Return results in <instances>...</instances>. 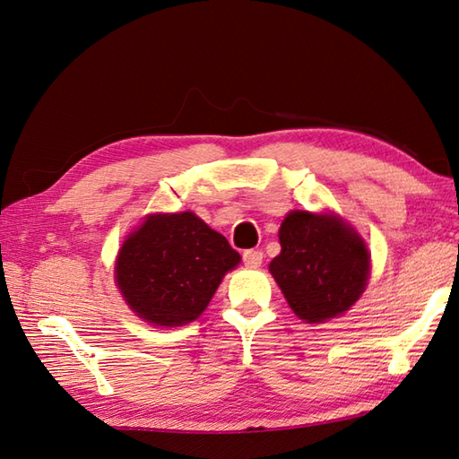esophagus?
Segmentation results:
<instances>
[{
	"label": "esophagus",
	"mask_w": 459,
	"mask_h": 459,
	"mask_svg": "<svg viewBox=\"0 0 459 459\" xmlns=\"http://www.w3.org/2000/svg\"><path fill=\"white\" fill-rule=\"evenodd\" d=\"M262 258H264V255H262L260 250H245L242 252V260H245V264L248 268H258L262 264Z\"/></svg>",
	"instance_id": "1"
}]
</instances>
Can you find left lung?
I'll return each mask as SVG.
<instances>
[{
    "mask_svg": "<svg viewBox=\"0 0 459 459\" xmlns=\"http://www.w3.org/2000/svg\"><path fill=\"white\" fill-rule=\"evenodd\" d=\"M278 237L281 252L270 262V274L299 319L307 324L333 319L365 291L370 255L343 219L291 211Z\"/></svg>",
    "mask_w": 459,
    "mask_h": 459,
    "instance_id": "1",
    "label": "left lung"
}]
</instances>
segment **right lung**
<instances>
[{
	"mask_svg": "<svg viewBox=\"0 0 459 459\" xmlns=\"http://www.w3.org/2000/svg\"><path fill=\"white\" fill-rule=\"evenodd\" d=\"M240 262L229 240L191 211L148 214L116 258V284L135 316L158 327L197 319Z\"/></svg>",
	"mask_w": 459,
	"mask_h": 459,
	"instance_id": "add662e5",
	"label": "right lung"
}]
</instances>
